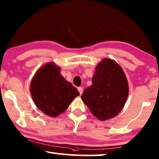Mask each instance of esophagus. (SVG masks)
Returning <instances> with one entry per match:
<instances>
[{
	"mask_svg": "<svg viewBox=\"0 0 159 159\" xmlns=\"http://www.w3.org/2000/svg\"><path fill=\"white\" fill-rule=\"evenodd\" d=\"M77 89H78V91H79L80 95H82V93H83V88H82V87H78Z\"/></svg>",
	"mask_w": 159,
	"mask_h": 159,
	"instance_id": "34e87169",
	"label": "esophagus"
}]
</instances>
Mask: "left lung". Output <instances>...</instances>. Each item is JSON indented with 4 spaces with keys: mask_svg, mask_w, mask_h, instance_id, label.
I'll list each match as a JSON object with an SVG mask.
<instances>
[{
    "mask_svg": "<svg viewBox=\"0 0 159 159\" xmlns=\"http://www.w3.org/2000/svg\"><path fill=\"white\" fill-rule=\"evenodd\" d=\"M91 86L87 87L82 100L94 116L107 120L123 109L128 96V82L121 66L105 58L98 64Z\"/></svg>",
    "mask_w": 159,
    "mask_h": 159,
    "instance_id": "obj_1",
    "label": "left lung"
}]
</instances>
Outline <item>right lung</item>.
Here are the masks:
<instances>
[{"label":"right lung","mask_w":159,"mask_h":159,"mask_svg":"<svg viewBox=\"0 0 159 159\" xmlns=\"http://www.w3.org/2000/svg\"><path fill=\"white\" fill-rule=\"evenodd\" d=\"M30 92L36 107L51 117L64 112L80 95L72 83L61 75L60 67L52 62L39 69L31 80Z\"/></svg>","instance_id":"add662e5"}]
</instances>
